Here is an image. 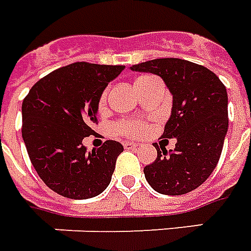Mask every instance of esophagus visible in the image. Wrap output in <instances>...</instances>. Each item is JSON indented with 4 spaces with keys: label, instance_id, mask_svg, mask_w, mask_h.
<instances>
[{
    "label": "esophagus",
    "instance_id": "esophagus-1",
    "mask_svg": "<svg viewBox=\"0 0 251 251\" xmlns=\"http://www.w3.org/2000/svg\"><path fill=\"white\" fill-rule=\"evenodd\" d=\"M123 146H124V149H127V150H134V149L138 147L136 143H134V142H129V140H126V142L123 143Z\"/></svg>",
    "mask_w": 251,
    "mask_h": 251
}]
</instances>
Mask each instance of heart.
I'll return each instance as SVG.
<instances>
[{
	"label": "heart",
	"instance_id": "heart-1",
	"mask_svg": "<svg viewBox=\"0 0 251 251\" xmlns=\"http://www.w3.org/2000/svg\"><path fill=\"white\" fill-rule=\"evenodd\" d=\"M147 77H140L135 81V86ZM106 101H108V89H105L101 93L100 99H99V108L102 109L105 108ZM147 131V126L143 122H129V120H122V122L116 123L113 126V132L116 135H124V136H131V138H138L142 135L146 134Z\"/></svg>",
	"mask_w": 251,
	"mask_h": 251
}]
</instances>
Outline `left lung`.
Instances as JSON below:
<instances>
[{"label": "left lung", "mask_w": 251, "mask_h": 251, "mask_svg": "<svg viewBox=\"0 0 251 251\" xmlns=\"http://www.w3.org/2000/svg\"><path fill=\"white\" fill-rule=\"evenodd\" d=\"M132 72L162 78L173 96L172 115L163 138H176L174 150L158 149L157 159L143 169L158 193L178 196L201 185L219 162L228 128L227 90L207 67L178 58L152 59L134 65Z\"/></svg>", "instance_id": "8db88e82"}]
</instances>
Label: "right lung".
Returning a JSON list of instances; mask_svg holds the SVG:
<instances>
[{
    "mask_svg": "<svg viewBox=\"0 0 251 251\" xmlns=\"http://www.w3.org/2000/svg\"><path fill=\"white\" fill-rule=\"evenodd\" d=\"M124 66L77 62L37 81L23 101V140L33 168L58 195L83 200L106 189L123 146L106 140L86 150L99 99Z\"/></svg>",
    "mask_w": 251,
    "mask_h": 251,
    "instance_id": "right-lung-1",
    "label": "right lung"
}]
</instances>
